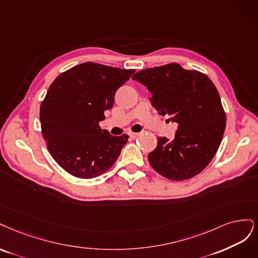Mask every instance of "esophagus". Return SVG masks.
I'll return each instance as SVG.
<instances>
[{
    "mask_svg": "<svg viewBox=\"0 0 258 258\" xmlns=\"http://www.w3.org/2000/svg\"><path fill=\"white\" fill-rule=\"evenodd\" d=\"M128 136H130L132 139H134V138H136V137L138 136V133H133V132H130V133H128Z\"/></svg>",
    "mask_w": 258,
    "mask_h": 258,
    "instance_id": "1",
    "label": "esophagus"
}]
</instances>
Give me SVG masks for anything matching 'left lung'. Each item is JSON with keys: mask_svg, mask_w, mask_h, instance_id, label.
Instances as JSON below:
<instances>
[{"mask_svg": "<svg viewBox=\"0 0 258 258\" xmlns=\"http://www.w3.org/2000/svg\"><path fill=\"white\" fill-rule=\"evenodd\" d=\"M132 79L147 87L152 106L178 123L172 140L157 138L149 153L153 169L172 181L202 172L217 153L226 126L217 88L207 75L169 63L136 73Z\"/></svg>", "mask_w": 258, "mask_h": 258, "instance_id": "1", "label": "left lung"}]
</instances>
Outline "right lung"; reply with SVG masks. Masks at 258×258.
Returning a JSON list of instances; mask_svg holds the SVG:
<instances>
[{"mask_svg": "<svg viewBox=\"0 0 258 258\" xmlns=\"http://www.w3.org/2000/svg\"><path fill=\"white\" fill-rule=\"evenodd\" d=\"M134 73L86 62L53 80L41 102L39 118L48 151L65 171L92 179L117 161L128 136H112L98 123L112 108L117 90Z\"/></svg>", "mask_w": 258, "mask_h": 258, "instance_id": "right-lung-1", "label": "right lung"}]
</instances>
